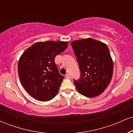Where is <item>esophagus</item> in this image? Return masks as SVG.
Returning <instances> with one entry per match:
<instances>
[{"instance_id":"1","label":"esophagus","mask_w":133,"mask_h":133,"mask_svg":"<svg viewBox=\"0 0 133 133\" xmlns=\"http://www.w3.org/2000/svg\"><path fill=\"white\" fill-rule=\"evenodd\" d=\"M65 77H66L67 79H70L71 78V75H70L69 74H65Z\"/></svg>"}]
</instances>
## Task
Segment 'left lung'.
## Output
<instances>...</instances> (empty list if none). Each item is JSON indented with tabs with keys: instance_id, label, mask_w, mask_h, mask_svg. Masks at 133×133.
Returning a JSON list of instances; mask_svg holds the SVG:
<instances>
[{
	"instance_id": "obj_1",
	"label": "left lung",
	"mask_w": 133,
	"mask_h": 133,
	"mask_svg": "<svg viewBox=\"0 0 133 133\" xmlns=\"http://www.w3.org/2000/svg\"><path fill=\"white\" fill-rule=\"evenodd\" d=\"M81 71V78L74 80L77 91L88 97L99 96L110 84L113 61L106 44L92 38L71 42Z\"/></svg>"
}]
</instances>
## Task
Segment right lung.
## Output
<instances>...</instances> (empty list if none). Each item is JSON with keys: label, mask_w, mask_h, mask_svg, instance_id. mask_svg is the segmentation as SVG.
I'll list each match as a JSON object with an SVG mask.
<instances>
[{"label": "right lung", "mask_w": 133, "mask_h": 133, "mask_svg": "<svg viewBox=\"0 0 133 133\" xmlns=\"http://www.w3.org/2000/svg\"><path fill=\"white\" fill-rule=\"evenodd\" d=\"M68 45L64 41L38 42L23 52L18 63L19 79L34 98L48 101L57 94L64 77L59 72L55 57Z\"/></svg>", "instance_id": "right-lung-1"}]
</instances>
